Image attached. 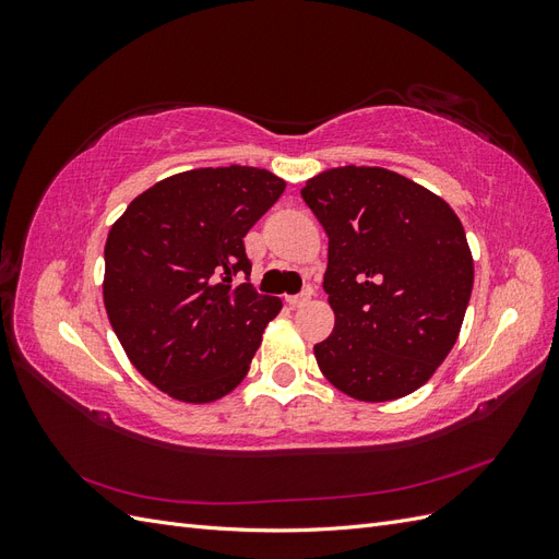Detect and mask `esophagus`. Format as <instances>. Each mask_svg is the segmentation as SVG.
<instances>
[{
  "mask_svg": "<svg viewBox=\"0 0 559 559\" xmlns=\"http://www.w3.org/2000/svg\"><path fill=\"white\" fill-rule=\"evenodd\" d=\"M310 296H312V289H306V292H302V294L289 296V298H286V302H289L292 308H302V306H306V302L310 300Z\"/></svg>",
  "mask_w": 559,
  "mask_h": 559,
  "instance_id": "1",
  "label": "esophagus"
}]
</instances>
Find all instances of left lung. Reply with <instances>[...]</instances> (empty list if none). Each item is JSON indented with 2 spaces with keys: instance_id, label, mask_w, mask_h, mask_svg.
I'll use <instances>...</instances> for the list:
<instances>
[{
  "instance_id": "1",
  "label": "left lung",
  "mask_w": 559,
  "mask_h": 559,
  "mask_svg": "<svg viewBox=\"0 0 559 559\" xmlns=\"http://www.w3.org/2000/svg\"><path fill=\"white\" fill-rule=\"evenodd\" d=\"M329 235L333 333L314 345L326 380L359 401L413 394L450 354L473 289L460 216L384 167H335L300 189Z\"/></svg>"
}]
</instances>
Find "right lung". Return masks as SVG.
Returning a JSON list of instances; mask_svg holds the SVG:
<instances>
[{
	"mask_svg": "<svg viewBox=\"0 0 559 559\" xmlns=\"http://www.w3.org/2000/svg\"><path fill=\"white\" fill-rule=\"evenodd\" d=\"M284 186L259 167H200L151 186L111 226L105 308L132 366L160 392L210 403L247 376L282 300L251 286L245 235Z\"/></svg>",
	"mask_w": 559,
	"mask_h": 559,
	"instance_id": "obj_1",
	"label": "right lung"
}]
</instances>
